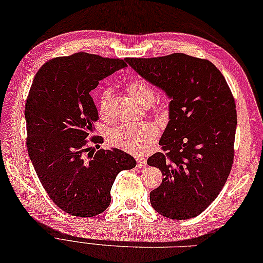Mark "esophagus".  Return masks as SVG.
I'll return each instance as SVG.
<instances>
[{
  "instance_id": "34e87169",
  "label": "esophagus",
  "mask_w": 263,
  "mask_h": 263,
  "mask_svg": "<svg viewBox=\"0 0 263 263\" xmlns=\"http://www.w3.org/2000/svg\"><path fill=\"white\" fill-rule=\"evenodd\" d=\"M136 161H137V167H140V168H144L147 165L146 159L143 157H137Z\"/></svg>"
}]
</instances>
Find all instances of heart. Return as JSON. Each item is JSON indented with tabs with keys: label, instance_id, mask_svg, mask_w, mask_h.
<instances>
[{
	"label": "heart",
	"instance_id": "1",
	"mask_svg": "<svg viewBox=\"0 0 263 263\" xmlns=\"http://www.w3.org/2000/svg\"><path fill=\"white\" fill-rule=\"evenodd\" d=\"M127 90L138 103L144 106L150 105L156 98L155 88L150 82L142 78H134L128 82ZM110 100L111 91L105 89L100 97V115L102 117L108 116ZM163 110H165L163 104L158 103L156 105V111L163 112ZM158 136H159V132L157 127L151 123H142V125L126 123V125H122L112 130L108 140L113 146L130 152L133 155H141L158 140Z\"/></svg>",
	"mask_w": 263,
	"mask_h": 263
}]
</instances>
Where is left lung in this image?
<instances>
[{"label":"left lung","instance_id":"obj_1","mask_svg":"<svg viewBox=\"0 0 263 263\" xmlns=\"http://www.w3.org/2000/svg\"><path fill=\"white\" fill-rule=\"evenodd\" d=\"M126 62L171 98L170 122L159 141L162 152L147 159L162 173L161 184L150 192L151 205L168 219H192L214 201L230 174L235 98L207 59L175 52Z\"/></svg>","mask_w":263,"mask_h":263}]
</instances>
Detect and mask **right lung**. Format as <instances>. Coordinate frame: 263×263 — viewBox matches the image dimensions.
Here are the masks:
<instances>
[{
    "mask_svg": "<svg viewBox=\"0 0 263 263\" xmlns=\"http://www.w3.org/2000/svg\"><path fill=\"white\" fill-rule=\"evenodd\" d=\"M126 66L125 59L77 52L43 64L29 89L25 105L28 156L50 199L71 215L103 213L111 204L117 175L136 166L119 148L93 155L89 143L100 147L103 138L87 140L98 120L90 91Z\"/></svg>",
    "mask_w": 263,
    "mask_h": 263,
    "instance_id": "add662e5",
    "label": "right lung"
}]
</instances>
